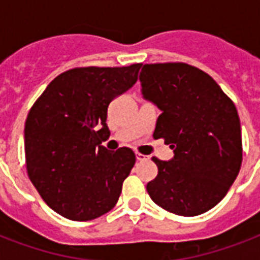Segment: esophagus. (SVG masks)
I'll return each instance as SVG.
<instances>
[{"mask_svg": "<svg viewBox=\"0 0 260 260\" xmlns=\"http://www.w3.org/2000/svg\"><path fill=\"white\" fill-rule=\"evenodd\" d=\"M136 159H138L139 162H144V160H148V156H147V155H143V154H139V152H136Z\"/></svg>", "mask_w": 260, "mask_h": 260, "instance_id": "34e87169", "label": "esophagus"}]
</instances>
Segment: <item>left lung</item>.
<instances>
[{
  "instance_id": "8db88e82",
  "label": "left lung",
  "mask_w": 260,
  "mask_h": 260,
  "mask_svg": "<svg viewBox=\"0 0 260 260\" xmlns=\"http://www.w3.org/2000/svg\"><path fill=\"white\" fill-rule=\"evenodd\" d=\"M139 79L143 97L162 110L154 139L174 150L169 162L152 158L158 175L147 191L170 213H205L225 197L242 166L236 106L209 74L186 63L144 64Z\"/></svg>"
}]
</instances>
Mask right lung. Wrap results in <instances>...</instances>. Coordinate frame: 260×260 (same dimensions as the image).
Returning <instances> with one entry per match:
<instances>
[{"instance_id": "right-lung-1", "label": "right lung", "mask_w": 260, "mask_h": 260, "mask_svg": "<svg viewBox=\"0 0 260 260\" xmlns=\"http://www.w3.org/2000/svg\"><path fill=\"white\" fill-rule=\"evenodd\" d=\"M142 63L77 67L58 75L30 108L25 121V162L30 182L51 209L89 221L117 204L135 166L134 151H108V106L138 81Z\"/></svg>"}]
</instances>
